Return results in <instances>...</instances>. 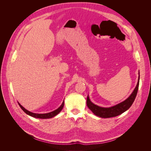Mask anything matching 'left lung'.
Returning a JSON list of instances; mask_svg holds the SVG:
<instances>
[{
    "mask_svg": "<svg viewBox=\"0 0 151 151\" xmlns=\"http://www.w3.org/2000/svg\"><path fill=\"white\" fill-rule=\"evenodd\" d=\"M139 81L137 84L135 89L134 90L133 93L131 94L130 96L128 98L124 101H123L119 104H118L115 106L109 107V108H103L97 106L90 101L89 98L88 96L87 98V106L91 109L93 113L96 116H98L101 118H111L116 116L119 115H121L122 113L127 111L129 109L132 104H133L135 97L137 94V91L139 89Z\"/></svg>",
    "mask_w": 151,
    "mask_h": 151,
    "instance_id": "obj_1",
    "label": "left lung"
}]
</instances>
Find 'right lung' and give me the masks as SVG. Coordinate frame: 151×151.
<instances>
[{"label":"right lung","mask_w":151,"mask_h":151,"mask_svg":"<svg viewBox=\"0 0 151 151\" xmlns=\"http://www.w3.org/2000/svg\"><path fill=\"white\" fill-rule=\"evenodd\" d=\"M19 105V106L21 108V109L23 110L26 114H28V115L33 116V117H35V118H42V119H45V118H52L55 116H56L57 114H58L59 113H60L61 111V110L62 109L63 106H64V101H63L62 104L61 106L59 107L58 109H57L56 110H54L53 111H52L50 113H44V114H38V113H32V112H30L29 111L27 110V109H26L23 106H21V105L18 103Z\"/></svg>","instance_id":"add662e5"}]
</instances>
